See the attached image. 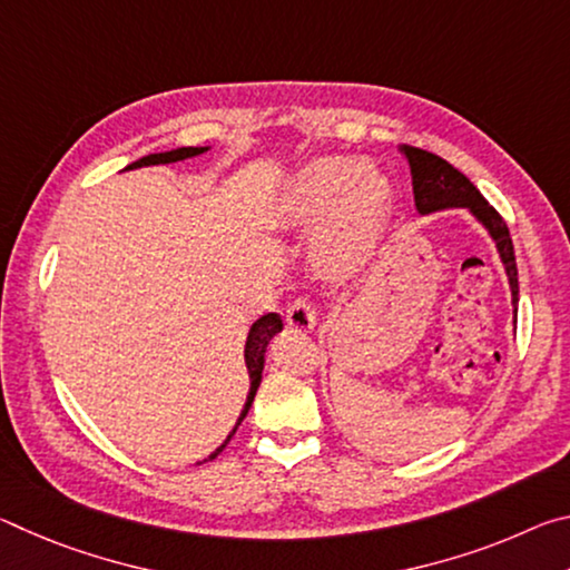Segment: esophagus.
<instances>
[{
    "label": "esophagus",
    "instance_id": "obj_1",
    "mask_svg": "<svg viewBox=\"0 0 570 570\" xmlns=\"http://www.w3.org/2000/svg\"><path fill=\"white\" fill-rule=\"evenodd\" d=\"M286 326L296 332H314L316 312L312 308V304L304 302V298H298V302L288 306L286 308Z\"/></svg>",
    "mask_w": 570,
    "mask_h": 570
}]
</instances>
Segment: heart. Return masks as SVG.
I'll return each mask as SVG.
<instances>
[{"mask_svg": "<svg viewBox=\"0 0 570 570\" xmlns=\"http://www.w3.org/2000/svg\"><path fill=\"white\" fill-rule=\"evenodd\" d=\"M394 188L384 173L356 158H316L296 170L264 208L278 234L320 230L314 264L332 284L360 276L387 234Z\"/></svg>", "mask_w": 570, "mask_h": 570, "instance_id": "heart-1", "label": "heart"}]
</instances>
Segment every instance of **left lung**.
Wrapping results in <instances>:
<instances>
[{"label":"left lung","instance_id":"1","mask_svg":"<svg viewBox=\"0 0 570 570\" xmlns=\"http://www.w3.org/2000/svg\"><path fill=\"white\" fill-rule=\"evenodd\" d=\"M400 153L410 163L414 206H417L420 216L440 214V210L448 208H465L488 230V236L493 238L500 262H503L505 268L510 296H513L510 298V304H513V322H518V266L505 220L500 218L498 210L482 198V193L458 168H452L448 160H442L435 153L412 146H400Z\"/></svg>","mask_w":570,"mask_h":570}]
</instances>
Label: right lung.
<instances>
[{
  "mask_svg": "<svg viewBox=\"0 0 570 570\" xmlns=\"http://www.w3.org/2000/svg\"><path fill=\"white\" fill-rule=\"evenodd\" d=\"M206 150H210V148L206 146V148H176V150H166V153H150V156H142L140 160H135V163H130V166H125V170L146 168V166H166V163H178V160H186V158H196V156H200V153H206ZM282 330H284L282 316H278L276 312L264 314L262 320H256L254 324H250L248 336H246V346H244V362H246V372H248V397H246V404H244V410H240V414H238L234 430L228 432V438L220 442V445L214 452H210L206 460H200V462H208V460L218 458L220 452H224V448L228 445V440L236 435L238 424L244 422V417H246L248 410H250V404H254L258 384H262L266 346ZM200 462H198V465H200Z\"/></svg>",
  "mask_w": 570,
  "mask_h": 570,
  "instance_id": "right-lung-1",
  "label": "right lung"
}]
</instances>
